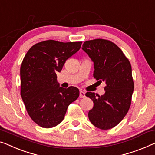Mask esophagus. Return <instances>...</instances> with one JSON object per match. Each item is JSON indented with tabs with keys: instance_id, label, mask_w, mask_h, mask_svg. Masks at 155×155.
Instances as JSON below:
<instances>
[{
	"instance_id": "1",
	"label": "esophagus",
	"mask_w": 155,
	"mask_h": 155,
	"mask_svg": "<svg viewBox=\"0 0 155 155\" xmlns=\"http://www.w3.org/2000/svg\"><path fill=\"white\" fill-rule=\"evenodd\" d=\"M85 97V93L83 91H80V98H84Z\"/></svg>"
}]
</instances>
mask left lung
Segmentation results:
<instances>
[{"instance_id": "obj_1", "label": "left lung", "mask_w": 155, "mask_h": 155, "mask_svg": "<svg viewBox=\"0 0 155 155\" xmlns=\"http://www.w3.org/2000/svg\"><path fill=\"white\" fill-rule=\"evenodd\" d=\"M82 49L94 62V78L106 84L104 95L85 94L94 102L89 119L98 129H110L123 120L131 105L134 88L131 64L122 51L109 40H88Z\"/></svg>"}]
</instances>
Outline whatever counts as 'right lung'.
I'll return each instance as SVG.
<instances>
[{"label": "right lung", "mask_w": 155, "mask_h": 155, "mask_svg": "<svg viewBox=\"0 0 155 155\" xmlns=\"http://www.w3.org/2000/svg\"><path fill=\"white\" fill-rule=\"evenodd\" d=\"M81 45L46 40L31 47L24 57L20 68L21 96L29 116L40 127L61 123L68 105L79 96L77 87H60L57 73Z\"/></svg>", "instance_id": "1"}]
</instances>
